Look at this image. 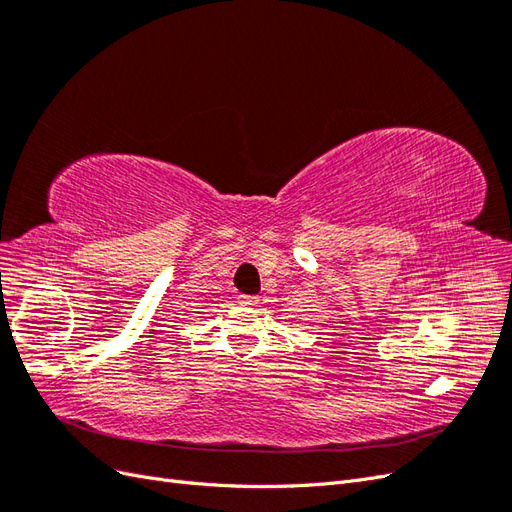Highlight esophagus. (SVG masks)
I'll list each match as a JSON object with an SVG mask.
<instances>
[{"label":"esophagus","mask_w":512,"mask_h":512,"mask_svg":"<svg viewBox=\"0 0 512 512\" xmlns=\"http://www.w3.org/2000/svg\"><path fill=\"white\" fill-rule=\"evenodd\" d=\"M239 303H243V305H256L258 299L256 297H245V294H239Z\"/></svg>","instance_id":"esophagus-1"}]
</instances>
